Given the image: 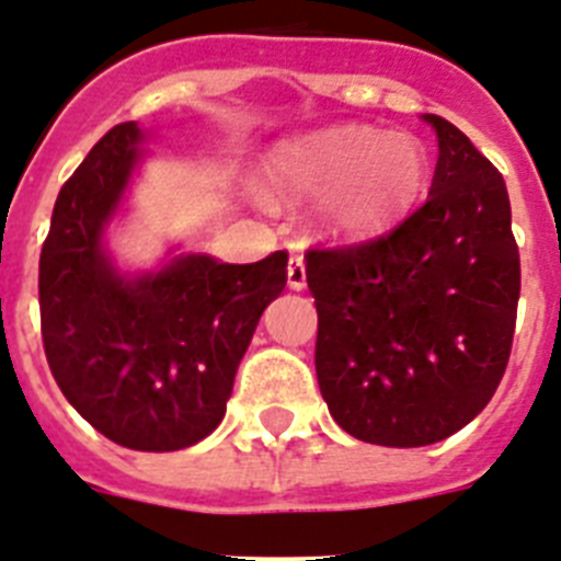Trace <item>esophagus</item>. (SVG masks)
Here are the masks:
<instances>
[{
	"label": "esophagus",
	"instance_id": "esophagus-1",
	"mask_svg": "<svg viewBox=\"0 0 561 561\" xmlns=\"http://www.w3.org/2000/svg\"><path fill=\"white\" fill-rule=\"evenodd\" d=\"M305 262L302 256H290L288 262V285L290 290H302L305 288Z\"/></svg>",
	"mask_w": 561,
	"mask_h": 561
}]
</instances>
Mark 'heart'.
Returning a JSON list of instances; mask_svg holds the SVG:
<instances>
[{
    "label": "heart",
    "mask_w": 561,
    "mask_h": 561,
    "mask_svg": "<svg viewBox=\"0 0 561 561\" xmlns=\"http://www.w3.org/2000/svg\"><path fill=\"white\" fill-rule=\"evenodd\" d=\"M425 150L411 136L347 125L282 145L267 159L271 185L290 196L331 193L328 222L339 230L382 228L413 205L425 185Z\"/></svg>",
    "instance_id": "1"
}]
</instances>
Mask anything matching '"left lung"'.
<instances>
[{"mask_svg":"<svg viewBox=\"0 0 561 561\" xmlns=\"http://www.w3.org/2000/svg\"><path fill=\"white\" fill-rule=\"evenodd\" d=\"M425 119L439 136L425 205L305 253L322 399L342 431L385 448L448 439L491 402L519 305L505 179L456 125Z\"/></svg>","mask_w":561,"mask_h":561,"instance_id":"obj_1","label":"left lung"}]
</instances>
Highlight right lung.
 I'll return each mask as SVG.
<instances>
[{
  "label": "right lung",
  "instance_id": "right-lung-1",
  "mask_svg": "<svg viewBox=\"0 0 561 561\" xmlns=\"http://www.w3.org/2000/svg\"><path fill=\"white\" fill-rule=\"evenodd\" d=\"M142 130L122 122L56 196L39 256L42 345L73 408L134 450H182L225 416L262 310L288 285V253L225 265L202 253L122 279L102 225L134 171Z\"/></svg>",
  "mask_w": 561,
  "mask_h": 561
}]
</instances>
